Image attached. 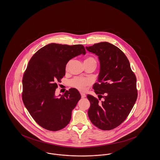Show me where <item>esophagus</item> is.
<instances>
[{
  "label": "esophagus",
  "instance_id": "obj_1",
  "mask_svg": "<svg viewBox=\"0 0 160 160\" xmlns=\"http://www.w3.org/2000/svg\"><path fill=\"white\" fill-rule=\"evenodd\" d=\"M81 94V96H82V98H85L86 97V94L85 93H80Z\"/></svg>",
  "mask_w": 160,
  "mask_h": 160
}]
</instances>
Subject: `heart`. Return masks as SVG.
Here are the masks:
<instances>
[{"label": "heart", "mask_w": 160, "mask_h": 160, "mask_svg": "<svg viewBox=\"0 0 160 160\" xmlns=\"http://www.w3.org/2000/svg\"><path fill=\"white\" fill-rule=\"evenodd\" d=\"M84 61H91L94 62L96 64V61L95 60L92 58H89L86 59ZM70 63V62L67 64L66 68H68L69 64ZM91 80L88 78H82V77H77L72 80L70 82V84L72 87L76 88L77 89L80 91H84L86 90V87L89 86L91 84Z\"/></svg>", "instance_id": "b5f03b06"}]
</instances>
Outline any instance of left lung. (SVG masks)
I'll use <instances>...</instances> for the list:
<instances>
[{"label": "left lung", "instance_id": "obj_1", "mask_svg": "<svg viewBox=\"0 0 160 160\" xmlns=\"http://www.w3.org/2000/svg\"><path fill=\"white\" fill-rule=\"evenodd\" d=\"M86 49L98 57L99 72L93 86L101 102L91 95L88 116L92 123L102 130L119 126L128 116L137 98V79L127 56L117 47L101 42Z\"/></svg>", "mask_w": 160, "mask_h": 160}]
</instances>
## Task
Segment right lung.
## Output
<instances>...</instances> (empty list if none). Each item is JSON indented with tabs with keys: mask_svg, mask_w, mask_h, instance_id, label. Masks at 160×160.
<instances>
[{
	"mask_svg": "<svg viewBox=\"0 0 160 160\" xmlns=\"http://www.w3.org/2000/svg\"><path fill=\"white\" fill-rule=\"evenodd\" d=\"M86 54L83 46L51 43L39 49L29 62L23 78V101L31 116L42 128L58 131L71 120L81 95L71 88L55 95L57 82L65 75L69 60Z\"/></svg>",
	"mask_w": 160,
	"mask_h": 160,
	"instance_id": "1",
	"label": "right lung"
}]
</instances>
